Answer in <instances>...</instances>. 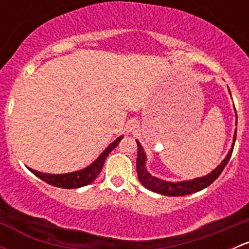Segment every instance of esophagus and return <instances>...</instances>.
<instances>
[{
  "mask_svg": "<svg viewBox=\"0 0 249 249\" xmlns=\"http://www.w3.org/2000/svg\"><path fill=\"white\" fill-rule=\"evenodd\" d=\"M130 130H134L135 127H136V124H135V123H131V124H130Z\"/></svg>",
  "mask_w": 249,
  "mask_h": 249,
  "instance_id": "1",
  "label": "esophagus"
}]
</instances>
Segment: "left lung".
<instances>
[{"mask_svg": "<svg viewBox=\"0 0 249 249\" xmlns=\"http://www.w3.org/2000/svg\"><path fill=\"white\" fill-rule=\"evenodd\" d=\"M237 118V117H236ZM237 122V120H236ZM237 124V123H236ZM236 141V131L233 135V141L231 148H230L229 153L225 157V159L213 170L212 172L208 173V175L203 176V177L195 178L192 180H183V182H166V180H162L160 178L154 177V176L150 175L147 171V167H145V161H147V158H145V153L143 150L142 145L139 141L137 142V161H136V170H137V176H139L140 182L142 183V185L144 188H147L148 190H152V192L158 193V194L166 195V196H183V195H189L193 193L200 192V190L205 189L208 185L212 184L218 177H219L220 173L223 172L224 167L227 166V164L229 162L230 158H231L233 145H235Z\"/></svg>", "mask_w": 249, "mask_h": 249, "instance_id": "left-lung-1", "label": "left lung"}]
</instances>
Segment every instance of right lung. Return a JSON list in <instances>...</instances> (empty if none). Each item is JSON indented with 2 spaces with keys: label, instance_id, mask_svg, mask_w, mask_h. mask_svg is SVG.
I'll return each mask as SVG.
<instances>
[{
  "label": "right lung",
  "instance_id": "1",
  "mask_svg": "<svg viewBox=\"0 0 249 249\" xmlns=\"http://www.w3.org/2000/svg\"><path fill=\"white\" fill-rule=\"evenodd\" d=\"M123 139V136L118 137L114 142H112L104 152L101 153L99 158L92 162L91 165H89L85 169L79 170V171H74L71 173H64V175H52V173H43L38 172L36 170H32L30 167L27 169L30 170L35 176L39 178V179L44 180L50 185H54L57 188H64V189H76V188L84 187V185L90 184V183L94 182L96 179V177L99 176V173L101 172L102 166L105 164V160L108 157V154L119 144L120 140Z\"/></svg>",
  "mask_w": 249,
  "mask_h": 249
}]
</instances>
